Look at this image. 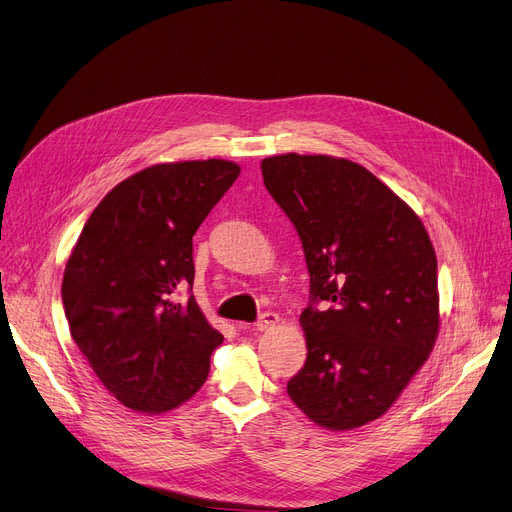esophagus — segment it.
Listing matches in <instances>:
<instances>
[{"label": "esophagus", "instance_id": "34e87169", "mask_svg": "<svg viewBox=\"0 0 512 512\" xmlns=\"http://www.w3.org/2000/svg\"><path fill=\"white\" fill-rule=\"evenodd\" d=\"M278 324H280V315H278V313H274V311H265V313H261V315H259L255 328H257L259 332H265V330H272V328H276Z\"/></svg>", "mask_w": 512, "mask_h": 512}]
</instances>
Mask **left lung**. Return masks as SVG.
Masks as SVG:
<instances>
[{
    "instance_id": "obj_1",
    "label": "left lung",
    "mask_w": 512,
    "mask_h": 512,
    "mask_svg": "<svg viewBox=\"0 0 512 512\" xmlns=\"http://www.w3.org/2000/svg\"><path fill=\"white\" fill-rule=\"evenodd\" d=\"M261 174L311 278L307 361L288 396L321 427H361L394 405L436 344L434 245L419 215L351 159L284 153L265 157Z\"/></svg>"
}]
</instances>
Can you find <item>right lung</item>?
<instances>
[{
    "label": "right lung",
    "mask_w": 512,
    "mask_h": 512,
    "mask_svg": "<svg viewBox=\"0 0 512 512\" xmlns=\"http://www.w3.org/2000/svg\"><path fill=\"white\" fill-rule=\"evenodd\" d=\"M226 159L174 161L116 184L68 257L62 301L72 340L124 407L166 413L207 380L224 336L191 294L193 236L234 180Z\"/></svg>",
    "instance_id": "1"
}]
</instances>
